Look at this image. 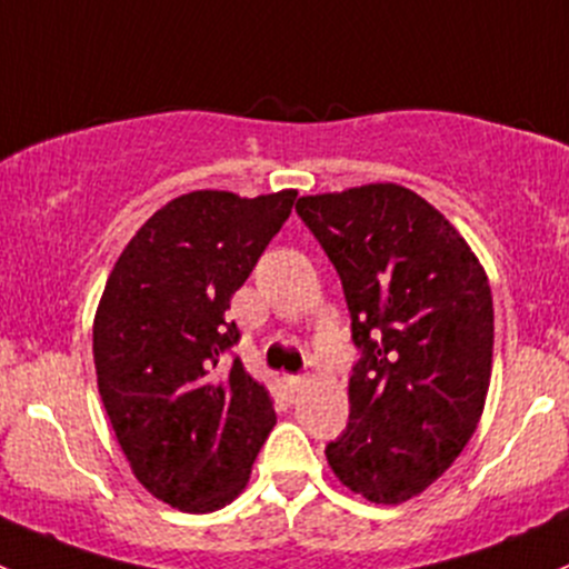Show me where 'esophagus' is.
<instances>
[{
	"label": "esophagus",
	"instance_id": "34e87169",
	"mask_svg": "<svg viewBox=\"0 0 569 569\" xmlns=\"http://www.w3.org/2000/svg\"><path fill=\"white\" fill-rule=\"evenodd\" d=\"M307 383H309V380L303 378V375H287V378H284V386H287V391H290V395L307 389Z\"/></svg>",
	"mask_w": 569,
	"mask_h": 569
}]
</instances>
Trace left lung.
<instances>
[{
    "label": "left lung",
    "instance_id": "obj_1",
    "mask_svg": "<svg viewBox=\"0 0 569 569\" xmlns=\"http://www.w3.org/2000/svg\"><path fill=\"white\" fill-rule=\"evenodd\" d=\"M296 210L342 279L361 348L328 466L367 501L416 499L482 416L493 370L488 273L452 221L406 186L309 194Z\"/></svg>",
    "mask_w": 569,
    "mask_h": 569
}]
</instances>
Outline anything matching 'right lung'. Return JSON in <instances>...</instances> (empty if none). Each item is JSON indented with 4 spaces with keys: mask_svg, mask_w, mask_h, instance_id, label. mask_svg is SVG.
I'll list each match as a JSON object with an SVG mask.
<instances>
[{
    "mask_svg": "<svg viewBox=\"0 0 569 569\" xmlns=\"http://www.w3.org/2000/svg\"><path fill=\"white\" fill-rule=\"evenodd\" d=\"M296 194L174 197L139 227L103 287L92 320L103 408L139 485L180 512L238 499L277 425L266 386L227 361L241 333L224 312Z\"/></svg>",
    "mask_w": 569,
    "mask_h": 569,
    "instance_id": "obj_1",
    "label": "right lung"
}]
</instances>
